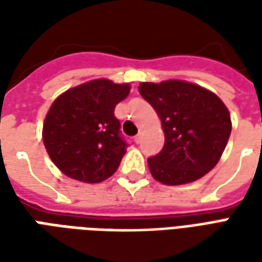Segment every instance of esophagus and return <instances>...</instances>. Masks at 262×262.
<instances>
[{
  "instance_id": "obj_1",
  "label": "esophagus",
  "mask_w": 262,
  "mask_h": 262,
  "mask_svg": "<svg viewBox=\"0 0 262 262\" xmlns=\"http://www.w3.org/2000/svg\"><path fill=\"white\" fill-rule=\"evenodd\" d=\"M140 139H142V136H140V133H139L137 136H135V142H136L137 144H139V143H140Z\"/></svg>"
}]
</instances>
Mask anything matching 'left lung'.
Masks as SVG:
<instances>
[{
    "mask_svg": "<svg viewBox=\"0 0 262 262\" xmlns=\"http://www.w3.org/2000/svg\"><path fill=\"white\" fill-rule=\"evenodd\" d=\"M139 92L160 116L164 147L147 159L156 181L182 185L217 164L230 137V114L216 94L187 81L142 82Z\"/></svg>",
    "mask_w": 262,
    "mask_h": 262,
    "instance_id": "8db88e82",
    "label": "left lung"
}]
</instances>
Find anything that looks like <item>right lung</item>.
Wrapping results in <instances>:
<instances>
[{
  "mask_svg": "<svg viewBox=\"0 0 262 262\" xmlns=\"http://www.w3.org/2000/svg\"><path fill=\"white\" fill-rule=\"evenodd\" d=\"M129 92V84L99 78L56 98L43 123V143L63 174L97 184L118 170L127 143L114 112Z\"/></svg>",
  "mask_w": 262,
  "mask_h": 262,
  "instance_id": "add662e5",
  "label": "right lung"
}]
</instances>
